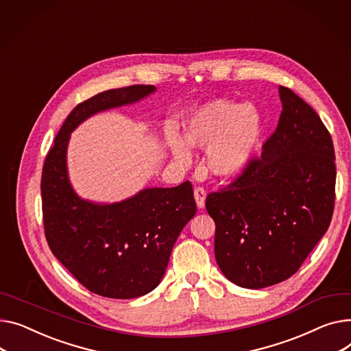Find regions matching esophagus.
Segmentation results:
<instances>
[{
  "mask_svg": "<svg viewBox=\"0 0 351 351\" xmlns=\"http://www.w3.org/2000/svg\"><path fill=\"white\" fill-rule=\"evenodd\" d=\"M195 200H196V204L199 208H203L204 207V200H206V191L204 188H195Z\"/></svg>",
  "mask_w": 351,
  "mask_h": 351,
  "instance_id": "34e87169",
  "label": "esophagus"
}]
</instances>
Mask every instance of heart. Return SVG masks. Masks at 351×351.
Masks as SVG:
<instances>
[{
    "mask_svg": "<svg viewBox=\"0 0 351 351\" xmlns=\"http://www.w3.org/2000/svg\"><path fill=\"white\" fill-rule=\"evenodd\" d=\"M263 134V117L252 104L226 99L207 101L184 123L183 136L167 130L165 141L178 160H188L189 148H207L206 165L216 176L239 172L250 160Z\"/></svg>",
    "mask_w": 351,
    "mask_h": 351,
    "instance_id": "1",
    "label": "heart"
}]
</instances>
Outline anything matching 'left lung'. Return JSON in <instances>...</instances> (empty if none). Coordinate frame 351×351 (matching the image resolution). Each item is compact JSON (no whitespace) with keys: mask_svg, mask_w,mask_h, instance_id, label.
<instances>
[{"mask_svg":"<svg viewBox=\"0 0 351 351\" xmlns=\"http://www.w3.org/2000/svg\"><path fill=\"white\" fill-rule=\"evenodd\" d=\"M282 112L260 159L239 179L206 197L216 223L215 255L241 288L285 281L328 231L335 207L332 136L317 112L279 86Z\"/></svg>","mask_w":351,"mask_h":351,"instance_id":"left-lung-1","label":"left lung"}]
</instances>
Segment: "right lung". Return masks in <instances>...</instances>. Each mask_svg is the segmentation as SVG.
Instances as JSON below:
<instances>
[{"mask_svg":"<svg viewBox=\"0 0 351 351\" xmlns=\"http://www.w3.org/2000/svg\"><path fill=\"white\" fill-rule=\"evenodd\" d=\"M155 86L135 84L99 93L67 115L42 171V213L53 255L88 291L132 299L154 291L165 275L172 248L196 215L192 183L148 188L117 203L82 199L67 175L72 134L88 117L136 103Z\"/></svg>","mask_w":351,"mask_h":351,"instance_id":"obj_1","label":"right lung"}]
</instances>
